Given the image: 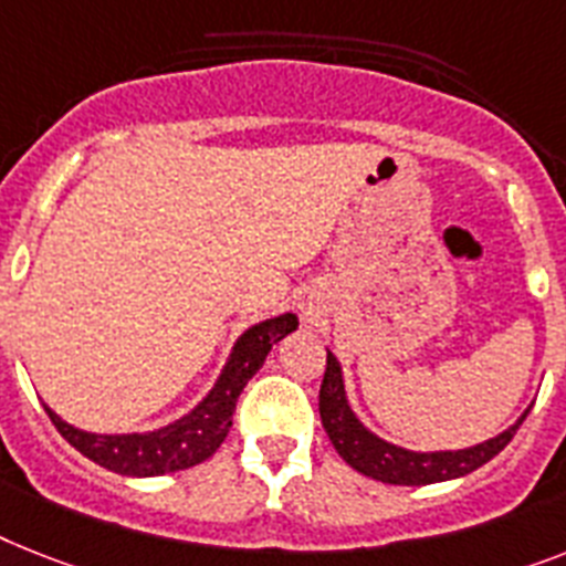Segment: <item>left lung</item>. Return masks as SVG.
I'll list each match as a JSON object with an SVG mask.
<instances>
[{"instance_id":"8db88e82","label":"left lung","mask_w":566,"mask_h":566,"mask_svg":"<svg viewBox=\"0 0 566 566\" xmlns=\"http://www.w3.org/2000/svg\"><path fill=\"white\" fill-rule=\"evenodd\" d=\"M317 410H321L326 437L347 465L361 471L364 478L394 485H428L471 474L492 457L501 454L530 413V410H524V417L515 424H509L506 431L480 442V446L460 448V451H408V448L394 446V442L381 440L364 428L361 419L349 408L344 373H340L338 358L329 349H326V373L321 396H317Z\"/></svg>"}]
</instances>
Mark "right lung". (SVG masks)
Segmentation results:
<instances>
[{"mask_svg": "<svg viewBox=\"0 0 566 566\" xmlns=\"http://www.w3.org/2000/svg\"><path fill=\"white\" fill-rule=\"evenodd\" d=\"M294 329H297V317L292 312L269 317L263 324L245 329L233 344L231 356L219 373L217 385L210 387V394L190 413L158 428V431L88 433L63 422L51 408H45V413L51 417L54 428L63 433V440H69L83 457L115 471V474L158 478V474H170V471H185L213 457V451L226 442L242 387L249 385V378L263 367L274 344Z\"/></svg>", "mask_w": 566, "mask_h": 566, "instance_id": "add662e5", "label": "right lung"}]
</instances>
